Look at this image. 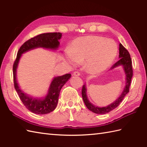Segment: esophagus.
<instances>
[{
  "label": "esophagus",
  "instance_id": "obj_1",
  "mask_svg": "<svg viewBox=\"0 0 147 147\" xmlns=\"http://www.w3.org/2000/svg\"><path fill=\"white\" fill-rule=\"evenodd\" d=\"M73 76H80V73H79L78 71H75L73 73Z\"/></svg>",
  "mask_w": 147,
  "mask_h": 147
}]
</instances>
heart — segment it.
I'll list each match as a JSON object with an SVG mask.
<instances>
[{
  "mask_svg": "<svg viewBox=\"0 0 147 147\" xmlns=\"http://www.w3.org/2000/svg\"><path fill=\"white\" fill-rule=\"evenodd\" d=\"M118 47L113 40L89 35L73 40L69 49L64 52V59L72 65L86 61L93 73H101L110 66L117 54Z\"/></svg>",
  "mask_w": 147,
  "mask_h": 147,
  "instance_id": "b5f03b06",
  "label": "heart"
}]
</instances>
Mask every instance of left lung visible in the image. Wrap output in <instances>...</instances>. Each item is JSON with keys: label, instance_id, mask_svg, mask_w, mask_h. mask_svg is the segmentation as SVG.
Listing matches in <instances>:
<instances>
[{"label": "left lung", "instance_id": "left-lung-1", "mask_svg": "<svg viewBox=\"0 0 147 147\" xmlns=\"http://www.w3.org/2000/svg\"><path fill=\"white\" fill-rule=\"evenodd\" d=\"M119 61L112 65L110 69V70H112L118 67H123L124 74H125V86H124L123 90L122 91L121 94L115 101L111 103V104L107 105V106H105V107H98V106L95 105L89 100L88 96H87L86 85L85 84L83 86L82 94L83 102L85 103L86 107L90 111L94 112L95 114H105L112 111V110H114V109L118 107V105L121 104V102L124 98V96L129 92V86L133 76L132 61L130 57L129 53L124 47L121 43L119 44Z\"/></svg>", "mask_w": 147, "mask_h": 147}]
</instances>
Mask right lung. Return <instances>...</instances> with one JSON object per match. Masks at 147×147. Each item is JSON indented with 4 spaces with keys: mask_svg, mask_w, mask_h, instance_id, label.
Returning a JSON list of instances; mask_svg holds the SVG:
<instances>
[{
    "mask_svg": "<svg viewBox=\"0 0 147 147\" xmlns=\"http://www.w3.org/2000/svg\"><path fill=\"white\" fill-rule=\"evenodd\" d=\"M61 33H47L37 35L24 42L19 49L17 57L13 65V78L16 91L25 107L33 113L46 114L52 112L57 107L60 91L65 83L71 78V74L53 78L47 94L42 97L30 96L20 88L17 80V69L22 55L32 50L42 48L51 51H57L61 38Z\"/></svg>",
    "mask_w": 147,
    "mask_h": 147,
    "instance_id": "obj_1",
    "label": "right lung"
}]
</instances>
